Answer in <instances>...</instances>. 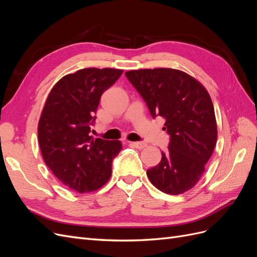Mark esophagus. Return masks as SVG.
<instances>
[{"label":"esophagus","instance_id":"1","mask_svg":"<svg viewBox=\"0 0 257 257\" xmlns=\"http://www.w3.org/2000/svg\"><path fill=\"white\" fill-rule=\"evenodd\" d=\"M131 146L135 147L136 149L142 150V149H144V148L147 147V144H146V143H143V142H134V143H131Z\"/></svg>","mask_w":257,"mask_h":257}]
</instances>
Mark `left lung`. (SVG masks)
I'll return each instance as SVG.
<instances>
[{"mask_svg":"<svg viewBox=\"0 0 257 257\" xmlns=\"http://www.w3.org/2000/svg\"><path fill=\"white\" fill-rule=\"evenodd\" d=\"M126 78L144 98L152 118L163 116L169 135L167 152L147 170L160 191L178 195L191 190L205 172L216 144L214 108L196 79L173 68L138 69Z\"/></svg>","mask_w":257,"mask_h":257,"instance_id":"obj_1","label":"left lung"}]
</instances>
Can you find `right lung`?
<instances>
[{"mask_svg": "<svg viewBox=\"0 0 257 257\" xmlns=\"http://www.w3.org/2000/svg\"><path fill=\"white\" fill-rule=\"evenodd\" d=\"M122 69L83 68L60 79L50 91L38 122L43 159L52 174L78 193L103 186L111 176L119 141L91 136L100 96Z\"/></svg>", "mask_w": 257, "mask_h": 257, "instance_id": "1", "label": "right lung"}]
</instances>
